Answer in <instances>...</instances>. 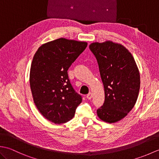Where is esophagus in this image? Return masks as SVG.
Listing matches in <instances>:
<instances>
[{
    "mask_svg": "<svg viewBox=\"0 0 159 159\" xmlns=\"http://www.w3.org/2000/svg\"><path fill=\"white\" fill-rule=\"evenodd\" d=\"M92 93H91V92H89V93L87 95V98L88 99V100H90V99H92Z\"/></svg>",
    "mask_w": 159,
    "mask_h": 159,
    "instance_id": "1",
    "label": "esophagus"
}]
</instances>
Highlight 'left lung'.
<instances>
[{"mask_svg": "<svg viewBox=\"0 0 159 159\" xmlns=\"http://www.w3.org/2000/svg\"><path fill=\"white\" fill-rule=\"evenodd\" d=\"M89 49L98 63L105 99L97 110L101 120L116 123L133 109L140 89V74L134 57L123 45L93 42Z\"/></svg>", "mask_w": 159, "mask_h": 159, "instance_id": "left-lung-1", "label": "left lung"}]
</instances>
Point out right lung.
Wrapping results in <instances>:
<instances>
[{"mask_svg": "<svg viewBox=\"0 0 159 159\" xmlns=\"http://www.w3.org/2000/svg\"><path fill=\"white\" fill-rule=\"evenodd\" d=\"M87 46L85 42L59 38L37 50L30 70L33 101L46 119L60 124L72 120L82 97L71 85L67 70Z\"/></svg>", "mask_w": 159, "mask_h": 159, "instance_id": "right-lung-1", "label": "right lung"}]
</instances>
